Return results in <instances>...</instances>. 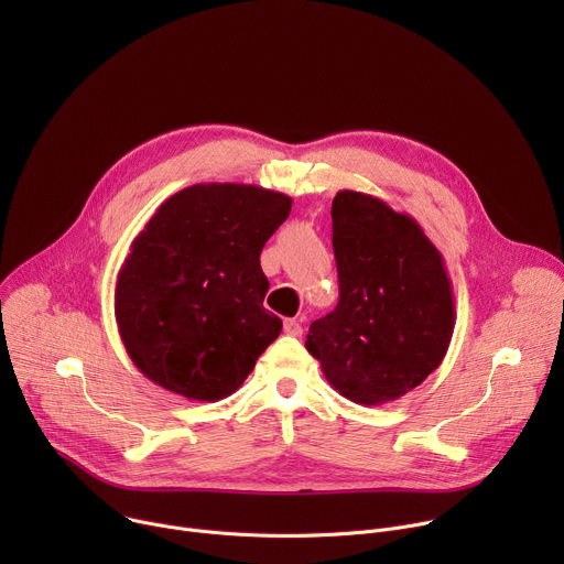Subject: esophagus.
Segmentation results:
<instances>
[{
  "label": "esophagus",
  "instance_id": "esophagus-1",
  "mask_svg": "<svg viewBox=\"0 0 564 564\" xmlns=\"http://www.w3.org/2000/svg\"><path fill=\"white\" fill-rule=\"evenodd\" d=\"M283 333H285V335H290V337H301L303 328H301V324H299L296 318H285V324H283Z\"/></svg>",
  "mask_w": 564,
  "mask_h": 564
}]
</instances>
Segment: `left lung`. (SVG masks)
I'll return each instance as SVG.
<instances>
[{"mask_svg":"<svg viewBox=\"0 0 564 564\" xmlns=\"http://www.w3.org/2000/svg\"><path fill=\"white\" fill-rule=\"evenodd\" d=\"M339 303L312 321L305 348L339 394L379 406L444 359L455 303L440 250L409 214L344 189L333 200Z\"/></svg>","mask_w":564,"mask_h":564,"instance_id":"obj_1","label":"left lung"}]
</instances>
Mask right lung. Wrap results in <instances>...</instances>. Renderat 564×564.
Instances as JSON below:
<instances>
[{"label":"right lung","mask_w":564,"mask_h":564,"mask_svg":"<svg viewBox=\"0 0 564 564\" xmlns=\"http://www.w3.org/2000/svg\"><path fill=\"white\" fill-rule=\"evenodd\" d=\"M292 198L257 185H192L155 209L116 281V321L135 368L196 401L240 388L279 337L263 307L261 250Z\"/></svg>","instance_id":"right-lung-1"}]
</instances>
